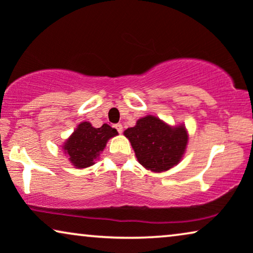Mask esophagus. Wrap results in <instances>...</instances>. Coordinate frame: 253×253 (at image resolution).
I'll return each instance as SVG.
<instances>
[{"label":"esophagus","instance_id":"esophagus-1","mask_svg":"<svg viewBox=\"0 0 253 253\" xmlns=\"http://www.w3.org/2000/svg\"><path fill=\"white\" fill-rule=\"evenodd\" d=\"M114 128L118 130V133H123V125H121V124L114 125Z\"/></svg>","mask_w":253,"mask_h":253}]
</instances>
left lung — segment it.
Listing matches in <instances>:
<instances>
[{
    "instance_id": "1",
    "label": "left lung",
    "mask_w": 253,
    "mask_h": 253,
    "mask_svg": "<svg viewBox=\"0 0 253 253\" xmlns=\"http://www.w3.org/2000/svg\"><path fill=\"white\" fill-rule=\"evenodd\" d=\"M124 135L129 140L139 163L153 172H164L176 167L183 158L188 143L184 124L171 126L158 117L148 114Z\"/></svg>"
}]
</instances>
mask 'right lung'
<instances>
[{"mask_svg":"<svg viewBox=\"0 0 253 253\" xmlns=\"http://www.w3.org/2000/svg\"><path fill=\"white\" fill-rule=\"evenodd\" d=\"M117 135V129L107 124L96 128L89 121H82L61 148L74 168L85 169L96 163L109 140Z\"/></svg>","mask_w":253,"mask_h":253,"instance_id":"right-lung-1","label":"right lung"}]
</instances>
